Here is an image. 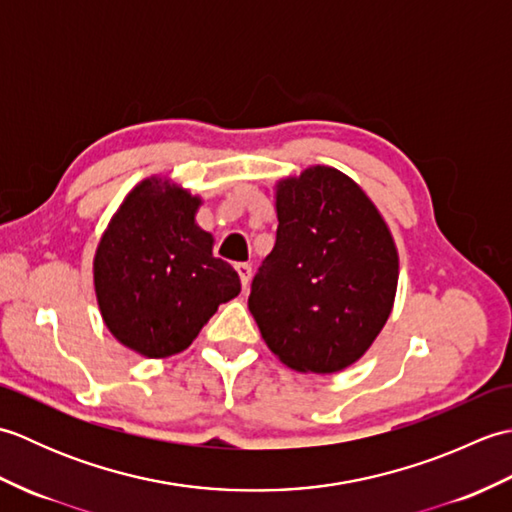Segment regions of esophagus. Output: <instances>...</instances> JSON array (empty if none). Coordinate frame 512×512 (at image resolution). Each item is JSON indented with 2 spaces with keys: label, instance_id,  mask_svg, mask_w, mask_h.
I'll return each instance as SVG.
<instances>
[{
  "label": "esophagus",
  "instance_id": "obj_1",
  "mask_svg": "<svg viewBox=\"0 0 512 512\" xmlns=\"http://www.w3.org/2000/svg\"><path fill=\"white\" fill-rule=\"evenodd\" d=\"M235 270H237V275H239V281H242V288L248 290L250 277H253V268H250V264H237Z\"/></svg>",
  "mask_w": 512,
  "mask_h": 512
}]
</instances>
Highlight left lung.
Returning <instances> with one entry per match:
<instances>
[{
    "instance_id": "obj_1",
    "label": "left lung",
    "mask_w": 512,
    "mask_h": 512,
    "mask_svg": "<svg viewBox=\"0 0 512 512\" xmlns=\"http://www.w3.org/2000/svg\"><path fill=\"white\" fill-rule=\"evenodd\" d=\"M275 211L277 242L248 310L281 363L336 374L372 347L394 308V235L367 193L325 165L277 180Z\"/></svg>"
}]
</instances>
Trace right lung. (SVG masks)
Segmentation results:
<instances>
[{
  "label": "right lung",
  "mask_w": 512,
  "mask_h": 512,
  "mask_svg": "<svg viewBox=\"0 0 512 512\" xmlns=\"http://www.w3.org/2000/svg\"><path fill=\"white\" fill-rule=\"evenodd\" d=\"M202 206L182 184L149 176L125 195L94 253V292L118 343L167 358L193 343L217 308L239 295L231 264L213 257Z\"/></svg>",
  "instance_id": "1"
}]
</instances>
